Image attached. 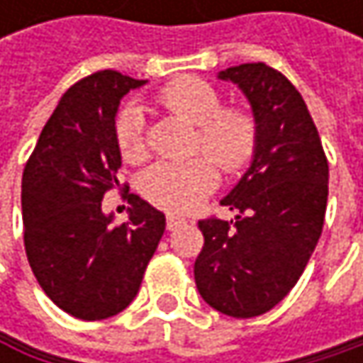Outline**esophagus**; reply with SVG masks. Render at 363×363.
Wrapping results in <instances>:
<instances>
[{"mask_svg":"<svg viewBox=\"0 0 363 363\" xmlns=\"http://www.w3.org/2000/svg\"><path fill=\"white\" fill-rule=\"evenodd\" d=\"M182 225H184V218L174 216V214H168V231H174V229H179Z\"/></svg>","mask_w":363,"mask_h":363,"instance_id":"34e87169","label":"esophagus"}]
</instances>
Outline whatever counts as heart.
<instances>
[{
	"instance_id": "1",
	"label": "heart",
	"mask_w": 363,
	"mask_h": 363,
	"mask_svg": "<svg viewBox=\"0 0 363 363\" xmlns=\"http://www.w3.org/2000/svg\"><path fill=\"white\" fill-rule=\"evenodd\" d=\"M157 103L172 115L195 125L193 151L203 153L189 162H162L143 172L140 195L168 212L197 208L216 186L218 172L211 164L235 177L244 172L256 153L258 123L250 109L223 105L216 86L199 77H182L160 90ZM115 143L128 164H138L147 155L143 113L125 105L115 117Z\"/></svg>"
}]
</instances>
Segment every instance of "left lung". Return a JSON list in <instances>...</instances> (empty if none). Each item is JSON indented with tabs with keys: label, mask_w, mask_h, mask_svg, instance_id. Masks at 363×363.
Masks as SVG:
<instances>
[{
	"label": "left lung",
	"mask_w": 363,
	"mask_h": 363,
	"mask_svg": "<svg viewBox=\"0 0 363 363\" xmlns=\"http://www.w3.org/2000/svg\"><path fill=\"white\" fill-rule=\"evenodd\" d=\"M252 105L258 145L252 164L220 201L233 220H199L203 248L193 273L216 311L248 320L271 311L294 288L322 235L328 160L301 92L277 69L246 62L220 71Z\"/></svg>",
	"instance_id": "obj_1"
}]
</instances>
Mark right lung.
I'll list each match as a JSON object with an SVG mask.
<instances>
[{
	"label": "right lung",
	"instance_id": "right-lung-1",
	"mask_svg": "<svg viewBox=\"0 0 363 363\" xmlns=\"http://www.w3.org/2000/svg\"><path fill=\"white\" fill-rule=\"evenodd\" d=\"M143 84L111 69L73 84L23 172L29 264L50 301L77 320H107L134 301L166 229V216L128 191V223L113 225L103 214L105 193L128 189L117 181L115 113Z\"/></svg>",
	"mask_w": 363,
	"mask_h": 363
}]
</instances>
